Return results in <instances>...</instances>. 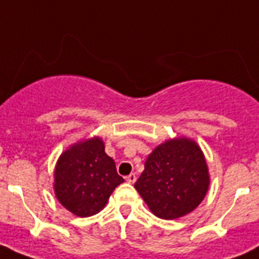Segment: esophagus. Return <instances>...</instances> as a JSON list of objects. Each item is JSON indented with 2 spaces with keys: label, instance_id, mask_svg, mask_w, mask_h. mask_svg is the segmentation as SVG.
I'll return each instance as SVG.
<instances>
[{
  "label": "esophagus",
  "instance_id": "1",
  "mask_svg": "<svg viewBox=\"0 0 259 259\" xmlns=\"http://www.w3.org/2000/svg\"><path fill=\"white\" fill-rule=\"evenodd\" d=\"M136 180H137V176H136L134 173H130L129 176H126V181H127V183H132V184H133Z\"/></svg>",
  "mask_w": 259,
  "mask_h": 259
}]
</instances>
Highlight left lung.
I'll use <instances>...</instances> for the list:
<instances>
[{"mask_svg":"<svg viewBox=\"0 0 259 259\" xmlns=\"http://www.w3.org/2000/svg\"><path fill=\"white\" fill-rule=\"evenodd\" d=\"M209 187L208 166L196 142L168 140L148 156L134 184L149 209L161 219H176L196 208Z\"/></svg>","mask_w":259,"mask_h":259,"instance_id":"8db88e82","label":"left lung"}]
</instances>
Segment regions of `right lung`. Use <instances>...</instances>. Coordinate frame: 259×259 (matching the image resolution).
Listing matches in <instances>:
<instances>
[{
  "label": "right lung",
  "mask_w": 259,
  "mask_h": 259,
  "mask_svg": "<svg viewBox=\"0 0 259 259\" xmlns=\"http://www.w3.org/2000/svg\"><path fill=\"white\" fill-rule=\"evenodd\" d=\"M123 181L99 137L71 145L55 166V195L63 207L80 218L105 208L110 195Z\"/></svg>",
  "instance_id": "1"
}]
</instances>
